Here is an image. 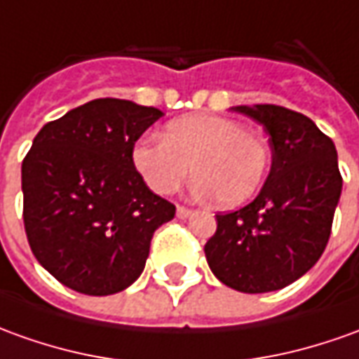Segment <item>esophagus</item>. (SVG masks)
Masks as SVG:
<instances>
[{
	"mask_svg": "<svg viewBox=\"0 0 359 359\" xmlns=\"http://www.w3.org/2000/svg\"><path fill=\"white\" fill-rule=\"evenodd\" d=\"M191 212H194L191 209H187V207H184V205H177V217H180V219H187Z\"/></svg>",
	"mask_w": 359,
	"mask_h": 359,
	"instance_id": "34e87169",
	"label": "esophagus"
}]
</instances>
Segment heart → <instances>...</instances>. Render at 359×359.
Masks as SVG:
<instances>
[{
	"mask_svg": "<svg viewBox=\"0 0 359 359\" xmlns=\"http://www.w3.org/2000/svg\"><path fill=\"white\" fill-rule=\"evenodd\" d=\"M130 162L144 184L160 195L174 194L194 165L197 195H215L222 207H236L264 184L269 148L258 133L238 121L199 113L170 121L162 138L137 140Z\"/></svg>",
	"mask_w": 359,
	"mask_h": 359,
	"instance_id": "heart-1",
	"label": "heart"
}]
</instances>
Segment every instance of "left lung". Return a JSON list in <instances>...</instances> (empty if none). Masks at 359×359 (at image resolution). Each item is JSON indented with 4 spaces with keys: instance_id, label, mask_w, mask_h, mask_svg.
Segmentation results:
<instances>
[{
    "instance_id": "left-lung-1",
    "label": "left lung",
    "mask_w": 359,
    "mask_h": 359,
    "mask_svg": "<svg viewBox=\"0 0 359 359\" xmlns=\"http://www.w3.org/2000/svg\"><path fill=\"white\" fill-rule=\"evenodd\" d=\"M264 125L271 170L258 197L219 212L205 244L211 271L242 293L287 287L323 256L342 194L334 142L297 111L279 105L236 107Z\"/></svg>"
}]
</instances>
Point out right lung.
<instances>
[{
  "instance_id": "add662e5",
  "label": "right lung",
  "mask_w": 359,
  "mask_h": 359,
  "mask_svg": "<svg viewBox=\"0 0 359 359\" xmlns=\"http://www.w3.org/2000/svg\"><path fill=\"white\" fill-rule=\"evenodd\" d=\"M160 117V109L105 97L34 137L21 168L25 232L62 285L100 297L142 273L154 231L175 215L130 162L133 144Z\"/></svg>"
}]
</instances>
